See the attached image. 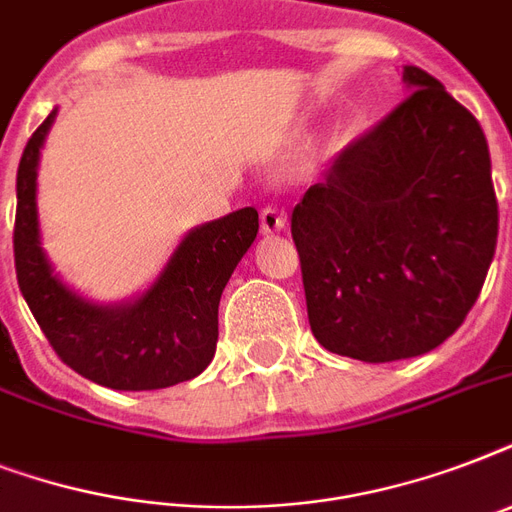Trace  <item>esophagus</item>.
<instances>
[{
	"label": "esophagus",
	"mask_w": 512,
	"mask_h": 512,
	"mask_svg": "<svg viewBox=\"0 0 512 512\" xmlns=\"http://www.w3.org/2000/svg\"><path fill=\"white\" fill-rule=\"evenodd\" d=\"M287 228V215L276 207H265L260 209V231L265 236H271V233H279Z\"/></svg>",
	"instance_id": "obj_1"
}]
</instances>
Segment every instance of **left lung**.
<instances>
[{
	"mask_svg": "<svg viewBox=\"0 0 512 512\" xmlns=\"http://www.w3.org/2000/svg\"><path fill=\"white\" fill-rule=\"evenodd\" d=\"M409 98L348 146L292 212L313 337L385 364L454 335L497 247L484 130L444 84L404 66Z\"/></svg>",
	"mask_w": 512,
	"mask_h": 512,
	"instance_id": "left-lung-1",
	"label": "left lung"
}]
</instances>
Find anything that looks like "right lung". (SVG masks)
Here are the masks:
<instances>
[{"label": "right lung", "instance_id": "add662e5", "mask_svg": "<svg viewBox=\"0 0 512 512\" xmlns=\"http://www.w3.org/2000/svg\"><path fill=\"white\" fill-rule=\"evenodd\" d=\"M52 108L20 156L15 196V273L36 324L63 361L114 390H156L193 380L215 358L217 305L255 244L257 209L201 223L185 233L151 284L119 303H98L68 287L42 247L36 177Z\"/></svg>", "mask_w": 512, "mask_h": 512}]
</instances>
